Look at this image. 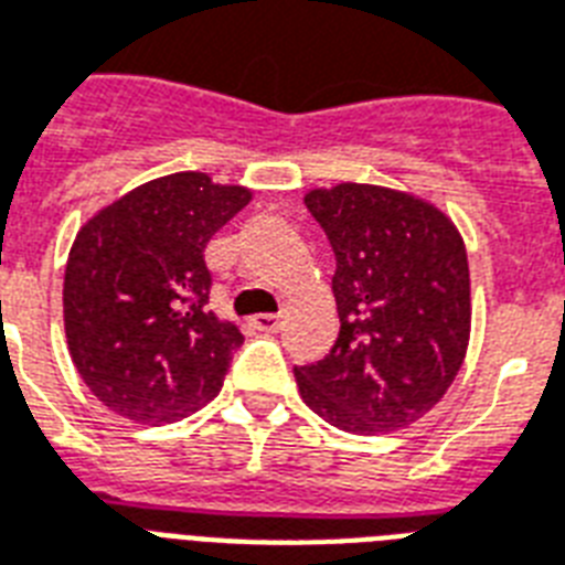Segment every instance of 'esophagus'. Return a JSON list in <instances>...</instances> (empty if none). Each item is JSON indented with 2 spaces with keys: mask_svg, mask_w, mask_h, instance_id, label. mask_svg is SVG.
I'll use <instances>...</instances> for the list:
<instances>
[{
  "mask_svg": "<svg viewBox=\"0 0 565 565\" xmlns=\"http://www.w3.org/2000/svg\"><path fill=\"white\" fill-rule=\"evenodd\" d=\"M250 323L259 332H277L279 327H282V318H279V315H256Z\"/></svg>",
  "mask_w": 565,
  "mask_h": 565,
  "instance_id": "esophagus-1",
  "label": "esophagus"
}]
</instances>
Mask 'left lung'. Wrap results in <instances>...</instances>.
I'll use <instances>...</instances> for the list:
<instances>
[{
  "label": "left lung",
  "instance_id": "left-lung-1",
  "mask_svg": "<svg viewBox=\"0 0 565 565\" xmlns=\"http://www.w3.org/2000/svg\"><path fill=\"white\" fill-rule=\"evenodd\" d=\"M306 209L335 253L339 339L295 369L303 404L356 436L430 413L469 351L471 282L460 230L422 196L383 185L312 188Z\"/></svg>",
  "mask_w": 565,
  "mask_h": 565
}]
</instances>
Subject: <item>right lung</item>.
<instances>
[{"label": "right lung", "instance_id": "right-lung-1", "mask_svg": "<svg viewBox=\"0 0 565 565\" xmlns=\"http://www.w3.org/2000/svg\"><path fill=\"white\" fill-rule=\"evenodd\" d=\"M250 200V188L182 170L132 188L76 233L64 270L67 348L120 418L179 422L221 392L244 335L205 306L203 250Z\"/></svg>", "mask_w": 565, "mask_h": 565}]
</instances>
